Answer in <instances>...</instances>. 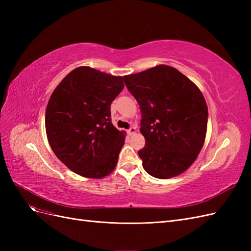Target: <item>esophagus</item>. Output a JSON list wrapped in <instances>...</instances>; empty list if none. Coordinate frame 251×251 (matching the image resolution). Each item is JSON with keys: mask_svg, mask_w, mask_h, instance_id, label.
Listing matches in <instances>:
<instances>
[{"mask_svg": "<svg viewBox=\"0 0 251 251\" xmlns=\"http://www.w3.org/2000/svg\"><path fill=\"white\" fill-rule=\"evenodd\" d=\"M126 132H127V134H128V135L135 134V133H136V127H134V126H131L130 128H128V130H127Z\"/></svg>", "mask_w": 251, "mask_h": 251, "instance_id": "34e87169", "label": "esophagus"}]
</instances>
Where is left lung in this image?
I'll return each instance as SVG.
<instances>
[{
    "label": "left lung",
    "instance_id": "1",
    "mask_svg": "<svg viewBox=\"0 0 251 251\" xmlns=\"http://www.w3.org/2000/svg\"><path fill=\"white\" fill-rule=\"evenodd\" d=\"M141 111L146 146L138 151L144 171L158 179L178 176L204 144L208 109L195 83L173 67L159 65L124 76Z\"/></svg>",
    "mask_w": 251,
    "mask_h": 251
}]
</instances>
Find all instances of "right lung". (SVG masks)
<instances>
[{
  "instance_id": "obj_1",
  "label": "right lung",
  "mask_w": 251,
  "mask_h": 251,
  "mask_svg": "<svg viewBox=\"0 0 251 251\" xmlns=\"http://www.w3.org/2000/svg\"><path fill=\"white\" fill-rule=\"evenodd\" d=\"M124 87L121 76L78 67L50 96L45 116L49 144L82 177L103 178L115 169L126 137L111 123V103Z\"/></svg>"
}]
</instances>
